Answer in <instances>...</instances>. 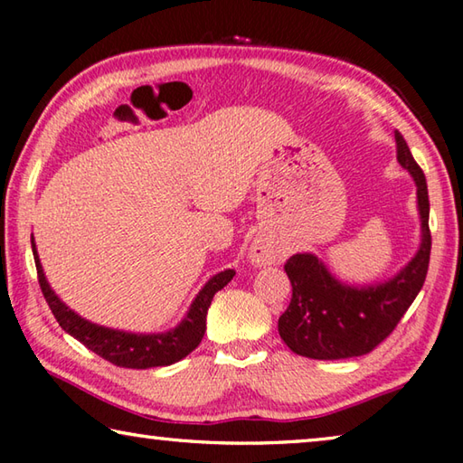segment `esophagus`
<instances>
[{"instance_id":"1","label":"esophagus","mask_w":463,"mask_h":463,"mask_svg":"<svg viewBox=\"0 0 463 463\" xmlns=\"http://www.w3.org/2000/svg\"><path fill=\"white\" fill-rule=\"evenodd\" d=\"M283 253L279 249L275 247H267V245H255L250 249V259H253V263L257 265H275L283 260Z\"/></svg>"}]
</instances>
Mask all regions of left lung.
I'll use <instances>...</instances> for the list:
<instances>
[{
  "label": "left lung",
  "mask_w": 463,
  "mask_h": 463,
  "mask_svg": "<svg viewBox=\"0 0 463 463\" xmlns=\"http://www.w3.org/2000/svg\"><path fill=\"white\" fill-rule=\"evenodd\" d=\"M394 141L399 164L417 184L421 245L392 279L368 288L340 283L312 253L289 257L285 273L293 293L279 317V335L299 356L340 360L368 354L389 338L423 288L431 253L430 194L425 174L411 156L405 137L394 131Z\"/></svg>",
  "instance_id": "1"
}]
</instances>
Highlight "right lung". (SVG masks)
Here are the masks:
<instances>
[{
  "instance_id": "right-lung-1",
  "label": "right lung",
  "mask_w": 463,
  "mask_h": 463,
  "mask_svg": "<svg viewBox=\"0 0 463 463\" xmlns=\"http://www.w3.org/2000/svg\"><path fill=\"white\" fill-rule=\"evenodd\" d=\"M32 253L36 260L38 283L44 293L46 304L52 309L56 322L61 324L64 332H69L72 338H77L80 344H85L89 350L95 352L100 358L121 368H154V366H170L178 363L184 356H188L200 342L206 332V314L213 304L216 291H221L229 283L234 271L216 273L213 279L198 293L196 299L192 301L186 317L182 319L180 326L165 334H131L121 330H111V327L97 326L89 319L74 314L71 307H66L56 293L50 289V285L42 271L36 245L32 241Z\"/></svg>"
}]
</instances>
